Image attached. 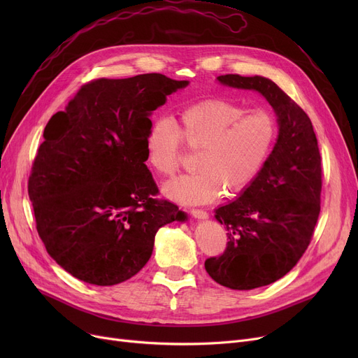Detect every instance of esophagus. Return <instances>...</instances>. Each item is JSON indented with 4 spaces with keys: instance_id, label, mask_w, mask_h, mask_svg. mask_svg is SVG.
Instances as JSON below:
<instances>
[{
    "instance_id": "34e87169",
    "label": "esophagus",
    "mask_w": 358,
    "mask_h": 358,
    "mask_svg": "<svg viewBox=\"0 0 358 358\" xmlns=\"http://www.w3.org/2000/svg\"><path fill=\"white\" fill-rule=\"evenodd\" d=\"M190 213H192L193 217H196V219H208V217H209V213L206 212V210H203V209H192Z\"/></svg>"
}]
</instances>
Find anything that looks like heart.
<instances>
[{"mask_svg":"<svg viewBox=\"0 0 358 358\" xmlns=\"http://www.w3.org/2000/svg\"><path fill=\"white\" fill-rule=\"evenodd\" d=\"M277 136L271 110L209 99L185 107L178 124L166 116L154 119L145 136V157L150 169L169 177L180 166L182 141L199 150V171L165 182L164 194L181 204H204L223 189L229 196L245 192L270 159Z\"/></svg>","mask_w":358,"mask_h":358,"instance_id":"1","label":"heart"}]
</instances>
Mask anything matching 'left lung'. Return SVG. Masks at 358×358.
Returning a JSON list of instances; mask_svg holds the SVG:
<instances>
[{"label":"left lung","mask_w":358,"mask_h":358,"mask_svg":"<svg viewBox=\"0 0 358 358\" xmlns=\"http://www.w3.org/2000/svg\"><path fill=\"white\" fill-rule=\"evenodd\" d=\"M223 85L255 90L277 115L278 138L257 180L216 209L228 231L227 250L204 261L216 283L251 290L286 275L309 247L321 212L322 165L312 122L275 83L264 77H217Z\"/></svg>","instance_id":"8db88e82"}]
</instances>
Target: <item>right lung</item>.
Listing matches in <instances>:
<instances>
[{"label": "right lung", "mask_w": 358, "mask_h": 358, "mask_svg": "<svg viewBox=\"0 0 358 358\" xmlns=\"http://www.w3.org/2000/svg\"><path fill=\"white\" fill-rule=\"evenodd\" d=\"M187 84L162 73L99 78L48 122L29 197L48 254L78 280H129L152 255L158 229L185 219L177 204L157 199L145 136L150 113Z\"/></svg>", "instance_id": "obj_1"}]
</instances>
